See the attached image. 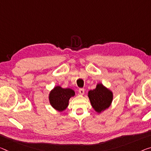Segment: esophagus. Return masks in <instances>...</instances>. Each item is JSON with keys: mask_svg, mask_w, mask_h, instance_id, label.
<instances>
[{"mask_svg": "<svg viewBox=\"0 0 151 151\" xmlns=\"http://www.w3.org/2000/svg\"><path fill=\"white\" fill-rule=\"evenodd\" d=\"M79 94H80V95H83V94H84V89L83 88H80L79 89Z\"/></svg>", "mask_w": 151, "mask_h": 151, "instance_id": "1", "label": "esophagus"}]
</instances>
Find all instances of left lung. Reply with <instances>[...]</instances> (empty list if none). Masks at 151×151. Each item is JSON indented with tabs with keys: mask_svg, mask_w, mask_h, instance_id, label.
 <instances>
[{
	"mask_svg": "<svg viewBox=\"0 0 151 151\" xmlns=\"http://www.w3.org/2000/svg\"><path fill=\"white\" fill-rule=\"evenodd\" d=\"M88 96L92 107L99 113L109 107L113 101V92L102 83H98L96 88L90 90Z\"/></svg>",
	"mask_w": 151,
	"mask_h": 151,
	"instance_id": "8db88e82",
	"label": "left lung"
}]
</instances>
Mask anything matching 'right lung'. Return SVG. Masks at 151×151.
Listing matches in <instances>:
<instances>
[{
  "label": "right lung",
  "instance_id": "right-lung-1",
  "mask_svg": "<svg viewBox=\"0 0 151 151\" xmlns=\"http://www.w3.org/2000/svg\"><path fill=\"white\" fill-rule=\"evenodd\" d=\"M74 96L75 92L72 89L63 88L57 86L50 92V104L55 109L61 112L66 109L69 105V100Z\"/></svg>",
  "mask_w": 151,
  "mask_h": 151
}]
</instances>
